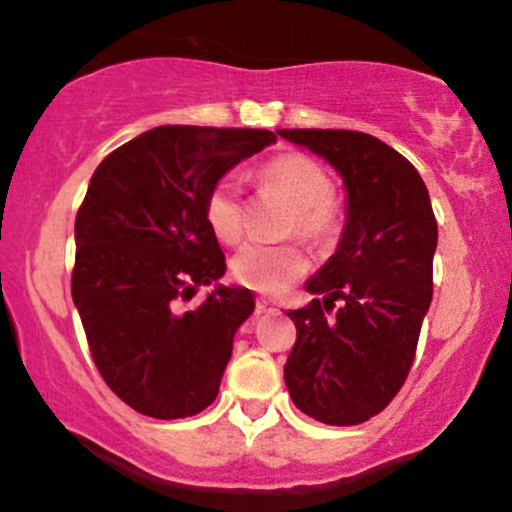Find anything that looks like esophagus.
<instances>
[{"instance_id":"esophagus-1","label":"esophagus","mask_w":512,"mask_h":512,"mask_svg":"<svg viewBox=\"0 0 512 512\" xmlns=\"http://www.w3.org/2000/svg\"><path fill=\"white\" fill-rule=\"evenodd\" d=\"M267 311H274V304L270 299L260 297V299H257V314H267Z\"/></svg>"}]
</instances>
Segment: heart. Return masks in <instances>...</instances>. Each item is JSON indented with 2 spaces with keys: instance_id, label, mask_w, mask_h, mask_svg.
I'll return each instance as SVG.
<instances>
[{
  "instance_id": "obj_1",
  "label": "heart",
  "mask_w": 512,
  "mask_h": 512,
  "mask_svg": "<svg viewBox=\"0 0 512 512\" xmlns=\"http://www.w3.org/2000/svg\"><path fill=\"white\" fill-rule=\"evenodd\" d=\"M260 181L265 191L279 193L292 203L284 233L299 235L314 245L333 238L338 228L333 181L314 159L304 154H282L265 164ZM206 220L220 242L233 245L242 238L238 181L230 176L215 181L206 196ZM230 272L242 287L272 294L297 282L306 272V257L297 245H245L230 260Z\"/></svg>"
}]
</instances>
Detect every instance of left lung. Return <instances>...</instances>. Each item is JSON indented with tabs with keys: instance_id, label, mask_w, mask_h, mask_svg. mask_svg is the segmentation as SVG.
I'll list each match as a JSON object with an SVG mask.
<instances>
[{
	"instance_id": "obj_1",
	"label": "left lung",
	"mask_w": 512,
	"mask_h": 512,
	"mask_svg": "<svg viewBox=\"0 0 512 512\" xmlns=\"http://www.w3.org/2000/svg\"><path fill=\"white\" fill-rule=\"evenodd\" d=\"M277 134L328 161L346 188L336 252L306 282L314 299L287 311L297 343L284 383L304 414L351 427L383 412L410 373L432 304L437 220L422 176L380 139L351 129Z\"/></svg>"
}]
</instances>
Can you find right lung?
<instances>
[{"label": "right lung", "mask_w": 512, "mask_h": 512, "mask_svg": "<svg viewBox=\"0 0 512 512\" xmlns=\"http://www.w3.org/2000/svg\"><path fill=\"white\" fill-rule=\"evenodd\" d=\"M277 142L270 129L164 125L107 154L75 218L73 304L102 380L132 410L193 417L215 400L233 338L255 311L225 287L206 196L235 164ZM216 289L193 312L178 299Z\"/></svg>", "instance_id": "1"}]
</instances>
